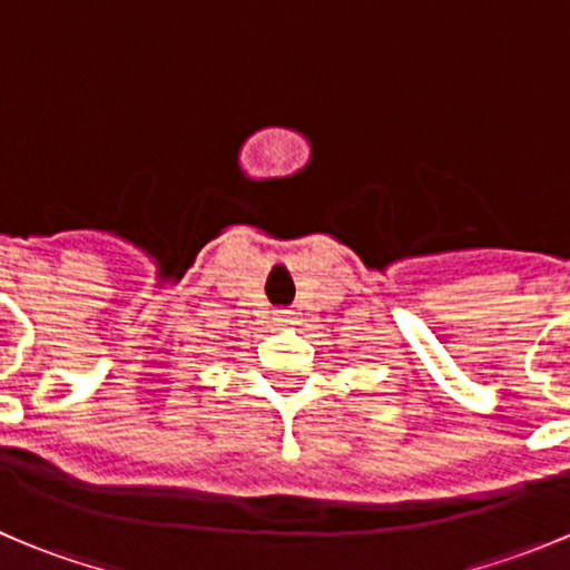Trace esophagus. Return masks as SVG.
<instances>
[{"mask_svg": "<svg viewBox=\"0 0 570 570\" xmlns=\"http://www.w3.org/2000/svg\"><path fill=\"white\" fill-rule=\"evenodd\" d=\"M275 320H278V322H292V314L289 312H278V314H275Z\"/></svg>", "mask_w": 570, "mask_h": 570, "instance_id": "obj_1", "label": "esophagus"}]
</instances>
